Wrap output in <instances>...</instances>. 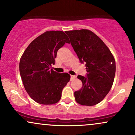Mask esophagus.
<instances>
[{"label":"esophagus","instance_id":"obj_1","mask_svg":"<svg viewBox=\"0 0 135 135\" xmlns=\"http://www.w3.org/2000/svg\"><path fill=\"white\" fill-rule=\"evenodd\" d=\"M76 76H74V75H71V80H74V79H76Z\"/></svg>","mask_w":135,"mask_h":135}]
</instances>
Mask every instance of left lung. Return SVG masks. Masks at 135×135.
<instances>
[{
  "instance_id": "obj_1",
  "label": "left lung",
  "mask_w": 135,
  "mask_h": 135,
  "mask_svg": "<svg viewBox=\"0 0 135 135\" xmlns=\"http://www.w3.org/2000/svg\"><path fill=\"white\" fill-rule=\"evenodd\" d=\"M66 33L87 69L85 76H78L83 87L74 92L75 99L83 105H95L104 99L112 86L116 70L114 57L104 41L92 31L83 29Z\"/></svg>"
}]
</instances>
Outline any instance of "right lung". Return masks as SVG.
<instances>
[{
  "instance_id": "1",
  "label": "right lung",
  "mask_w": 135,
  "mask_h": 135,
  "mask_svg": "<svg viewBox=\"0 0 135 135\" xmlns=\"http://www.w3.org/2000/svg\"><path fill=\"white\" fill-rule=\"evenodd\" d=\"M69 40L62 31H46L31 42L20 58L19 69L27 93L36 102L57 103L70 80L68 73L54 71L57 52Z\"/></svg>"
}]
</instances>
